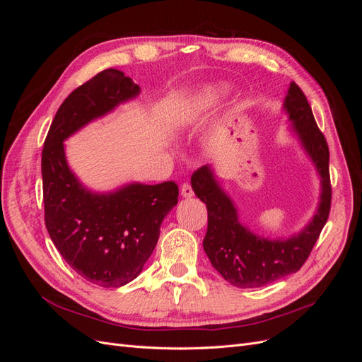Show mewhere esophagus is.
Wrapping results in <instances>:
<instances>
[{
  "instance_id": "obj_1",
  "label": "esophagus",
  "mask_w": 362,
  "mask_h": 362,
  "mask_svg": "<svg viewBox=\"0 0 362 362\" xmlns=\"http://www.w3.org/2000/svg\"><path fill=\"white\" fill-rule=\"evenodd\" d=\"M181 194L184 196V198H192V196L194 194V193H193V189H192V185H190L189 182H184V184L181 185Z\"/></svg>"
}]
</instances>
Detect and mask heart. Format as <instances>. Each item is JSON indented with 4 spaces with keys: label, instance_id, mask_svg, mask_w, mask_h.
Wrapping results in <instances>:
<instances>
[{
    "label": "heart",
    "instance_id": "obj_1",
    "mask_svg": "<svg viewBox=\"0 0 362 362\" xmlns=\"http://www.w3.org/2000/svg\"><path fill=\"white\" fill-rule=\"evenodd\" d=\"M216 96H217V95H216V93H213V95H210V101H213V100H216Z\"/></svg>",
    "mask_w": 362,
    "mask_h": 362
}]
</instances>
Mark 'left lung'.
I'll return each mask as SVG.
<instances>
[{"label": "left lung", "mask_w": 362, "mask_h": 362, "mask_svg": "<svg viewBox=\"0 0 362 362\" xmlns=\"http://www.w3.org/2000/svg\"><path fill=\"white\" fill-rule=\"evenodd\" d=\"M284 108L288 113L293 131L322 178L319 208L313 221L299 234L287 240L255 235L240 223L237 208L216 181L210 166H202L192 175V187L208 211L205 254L213 267L238 288L262 287L298 272L310 257L329 217L332 198L329 148L315 124L308 100L296 83L290 84Z\"/></svg>", "instance_id": "1"}]
</instances>
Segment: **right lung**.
<instances>
[{"label": "right lung", "mask_w": 362, "mask_h": 362, "mask_svg": "<svg viewBox=\"0 0 362 362\" xmlns=\"http://www.w3.org/2000/svg\"><path fill=\"white\" fill-rule=\"evenodd\" d=\"M139 92L122 71L96 74L63 101L42 151L48 234L64 261L100 287H122L141 272L158 242L163 218L178 202V185L134 182L93 193L71 172L63 141Z\"/></svg>", "instance_id": "obj_1"}]
</instances>
